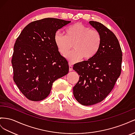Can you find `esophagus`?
<instances>
[{"label": "esophagus", "mask_w": 135, "mask_h": 135, "mask_svg": "<svg viewBox=\"0 0 135 135\" xmlns=\"http://www.w3.org/2000/svg\"><path fill=\"white\" fill-rule=\"evenodd\" d=\"M69 70H70V71H72L73 70V67L71 64H70V65H69Z\"/></svg>", "instance_id": "obj_1"}]
</instances>
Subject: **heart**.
I'll list each match as a JSON object with an SVG mask.
<instances>
[{
    "instance_id": "heart-1",
    "label": "heart",
    "mask_w": 135,
    "mask_h": 135,
    "mask_svg": "<svg viewBox=\"0 0 135 135\" xmlns=\"http://www.w3.org/2000/svg\"><path fill=\"white\" fill-rule=\"evenodd\" d=\"M64 36L60 32L54 35V42L59 51L63 56H66L74 45V50L67 56L71 63L81 59H90L97 54L101 47L102 37L98 31L92 30L81 23L68 26Z\"/></svg>"
}]
</instances>
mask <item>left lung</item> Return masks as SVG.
Instances as JSON below:
<instances>
[{"label":"left lung","instance_id":"left-lung-1","mask_svg":"<svg viewBox=\"0 0 135 135\" xmlns=\"http://www.w3.org/2000/svg\"><path fill=\"white\" fill-rule=\"evenodd\" d=\"M89 24L102 37L101 47L93 58L75 64L79 80L73 88L75 99L84 106L101 102L113 89L120 75L122 52L115 34L101 23Z\"/></svg>","mask_w":135,"mask_h":135}]
</instances>
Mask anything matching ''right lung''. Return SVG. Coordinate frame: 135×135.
I'll return each mask as SVG.
<instances>
[{
    "instance_id": "add662e5",
    "label": "right lung",
    "mask_w": 135,
    "mask_h": 135,
    "mask_svg": "<svg viewBox=\"0 0 135 135\" xmlns=\"http://www.w3.org/2000/svg\"><path fill=\"white\" fill-rule=\"evenodd\" d=\"M71 22L55 18L37 20L27 25L17 38L12 58L13 80L30 101L46 98L52 83L68 74V63L58 51L54 35Z\"/></svg>"
}]
</instances>
